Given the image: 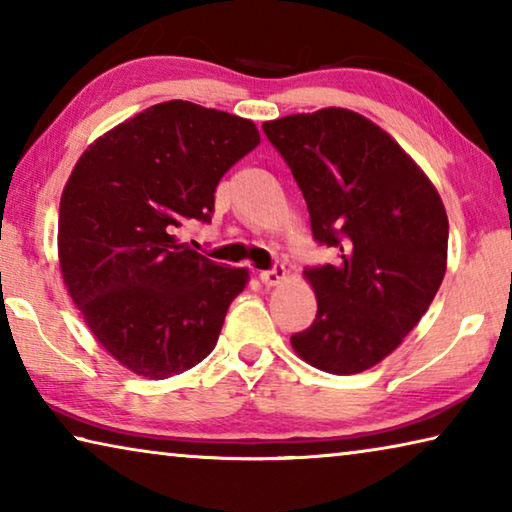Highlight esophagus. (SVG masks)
Instances as JSON below:
<instances>
[{"instance_id": "esophagus-1", "label": "esophagus", "mask_w": 512, "mask_h": 512, "mask_svg": "<svg viewBox=\"0 0 512 512\" xmlns=\"http://www.w3.org/2000/svg\"><path fill=\"white\" fill-rule=\"evenodd\" d=\"M259 280H262L266 287H277V284L287 280V271H284V266H273L271 271L259 273Z\"/></svg>"}]
</instances>
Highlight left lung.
<instances>
[{"label": "left lung", "instance_id": "left-lung-1", "mask_svg": "<svg viewBox=\"0 0 512 512\" xmlns=\"http://www.w3.org/2000/svg\"><path fill=\"white\" fill-rule=\"evenodd\" d=\"M262 128L305 196L314 239L339 253L305 268L318 311L291 345L309 366L357 375L386 359L436 298L445 205L411 155L359 112L323 108Z\"/></svg>", "mask_w": 512, "mask_h": 512}]
</instances>
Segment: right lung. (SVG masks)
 I'll list each match as a JSON object with an SVG mask.
<instances>
[{
  "mask_svg": "<svg viewBox=\"0 0 512 512\" xmlns=\"http://www.w3.org/2000/svg\"><path fill=\"white\" fill-rule=\"evenodd\" d=\"M257 144L250 119L176 99L126 119L76 162L60 196V273L94 339L135 375H180L219 341L248 271L173 232L212 221L223 173Z\"/></svg>",
  "mask_w": 512,
  "mask_h": 512,
  "instance_id": "right-lung-1",
  "label": "right lung"
}]
</instances>
